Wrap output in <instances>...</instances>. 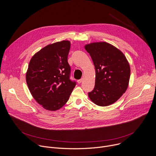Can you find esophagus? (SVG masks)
<instances>
[{
	"instance_id": "1",
	"label": "esophagus",
	"mask_w": 156,
	"mask_h": 156,
	"mask_svg": "<svg viewBox=\"0 0 156 156\" xmlns=\"http://www.w3.org/2000/svg\"><path fill=\"white\" fill-rule=\"evenodd\" d=\"M82 81H83V79L81 78V79H80V80H78L77 81V82H78V84H80V83H81Z\"/></svg>"
}]
</instances>
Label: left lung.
Instances as JSON below:
<instances>
[{
	"instance_id": "8db88e82",
	"label": "left lung",
	"mask_w": 156,
	"mask_h": 156,
	"mask_svg": "<svg viewBox=\"0 0 156 156\" xmlns=\"http://www.w3.org/2000/svg\"><path fill=\"white\" fill-rule=\"evenodd\" d=\"M95 69L94 89L88 92L95 104L105 107L113 104L126 92L130 69L122 52L106 42L92 43L85 46Z\"/></svg>"
}]
</instances>
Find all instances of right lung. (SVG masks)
<instances>
[{
	"mask_svg": "<svg viewBox=\"0 0 156 156\" xmlns=\"http://www.w3.org/2000/svg\"><path fill=\"white\" fill-rule=\"evenodd\" d=\"M70 48L69 41L56 42L42 48L30 61L27 84L34 99L46 110L62 108L76 84L70 79Z\"/></svg>",
	"mask_w": 156,
	"mask_h": 156,
	"instance_id": "1",
	"label": "right lung"
}]
</instances>
